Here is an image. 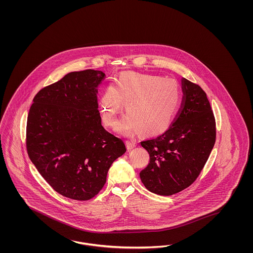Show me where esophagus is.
Wrapping results in <instances>:
<instances>
[{
  "label": "esophagus",
  "mask_w": 253,
  "mask_h": 253,
  "mask_svg": "<svg viewBox=\"0 0 253 253\" xmlns=\"http://www.w3.org/2000/svg\"><path fill=\"white\" fill-rule=\"evenodd\" d=\"M126 146H127V148H128V150H131V149H133V148L136 146V144H135L134 142L126 141Z\"/></svg>",
  "instance_id": "obj_1"
}]
</instances>
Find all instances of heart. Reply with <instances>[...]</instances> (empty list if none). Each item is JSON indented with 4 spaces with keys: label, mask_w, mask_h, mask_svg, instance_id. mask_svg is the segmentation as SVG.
Masks as SVG:
<instances>
[{
    "label": "heart",
    "mask_w": 253,
    "mask_h": 253,
    "mask_svg": "<svg viewBox=\"0 0 253 253\" xmlns=\"http://www.w3.org/2000/svg\"><path fill=\"white\" fill-rule=\"evenodd\" d=\"M181 92L172 79L149 74H130L116 80L98 100L100 115L107 126H113L117 116L126 115L116 124L119 133L130 136L138 130L155 135L168 129L180 105Z\"/></svg>",
    "instance_id": "b5f03b06"
}]
</instances>
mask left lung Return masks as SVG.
I'll return each mask as SVG.
<instances>
[{"label":"left lung","instance_id":"obj_1","mask_svg":"<svg viewBox=\"0 0 253 253\" xmlns=\"http://www.w3.org/2000/svg\"><path fill=\"white\" fill-rule=\"evenodd\" d=\"M183 103L171 126L156 138L141 142L150 157L140 172L146 189L171 196L195 182L215 144L213 112L201 87L182 80Z\"/></svg>","mask_w":253,"mask_h":253}]
</instances>
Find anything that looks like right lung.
I'll return each instance as SVG.
<instances>
[{
    "mask_svg": "<svg viewBox=\"0 0 253 253\" xmlns=\"http://www.w3.org/2000/svg\"><path fill=\"white\" fill-rule=\"evenodd\" d=\"M106 74L69 72L33 98L27 122L29 157L53 189L76 200L92 199L111 164L126 152L122 139L104 129L97 88Z\"/></svg>",
    "mask_w": 253,
    "mask_h": 253,
    "instance_id": "add662e5",
    "label": "right lung"
}]
</instances>
